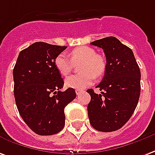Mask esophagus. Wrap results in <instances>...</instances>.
Here are the masks:
<instances>
[{
    "label": "esophagus",
    "instance_id": "obj_1",
    "mask_svg": "<svg viewBox=\"0 0 155 155\" xmlns=\"http://www.w3.org/2000/svg\"><path fill=\"white\" fill-rule=\"evenodd\" d=\"M81 92H82V91H80V90H76V91H75V93H76V95H80Z\"/></svg>",
    "mask_w": 155,
    "mask_h": 155
}]
</instances>
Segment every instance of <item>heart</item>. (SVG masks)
<instances>
[{
  "mask_svg": "<svg viewBox=\"0 0 155 155\" xmlns=\"http://www.w3.org/2000/svg\"><path fill=\"white\" fill-rule=\"evenodd\" d=\"M70 59L64 54H59L54 60V64L59 74L67 76L70 74L74 65L79 64L80 74H74L65 80V85L69 88L83 90L92 84L96 77L103 74L106 70V60L92 48L82 46L76 48L70 53Z\"/></svg>",
  "mask_w": 155,
  "mask_h": 155,
  "instance_id": "obj_1",
  "label": "heart"
}]
</instances>
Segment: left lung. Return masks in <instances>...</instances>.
I'll list each match as a JSON object with an SVG mask.
<instances>
[{
  "instance_id": "1",
  "label": "left lung",
  "mask_w": 155,
  "mask_h": 155,
  "mask_svg": "<svg viewBox=\"0 0 155 155\" xmlns=\"http://www.w3.org/2000/svg\"><path fill=\"white\" fill-rule=\"evenodd\" d=\"M103 49L107 65L102 81L96 86L101 94L87 90L91 101L90 123L101 132L118 130L130 119L140 96L141 73L132 49L115 37L91 43Z\"/></svg>"
}]
</instances>
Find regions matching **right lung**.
<instances>
[{
	"label": "right lung",
	"mask_w": 155,
	"mask_h": 155,
	"mask_svg": "<svg viewBox=\"0 0 155 155\" xmlns=\"http://www.w3.org/2000/svg\"><path fill=\"white\" fill-rule=\"evenodd\" d=\"M66 46L37 42L20 52L14 66V96L19 114L38 135H53L65 124L64 107L76 97L64 85L54 64Z\"/></svg>",
	"instance_id": "right-lung-1"
}]
</instances>
